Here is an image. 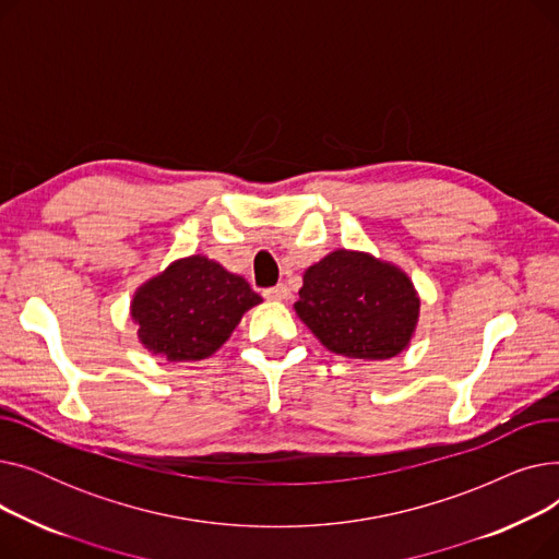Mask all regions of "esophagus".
<instances>
[{
	"label": "esophagus",
	"mask_w": 559,
	"mask_h": 559,
	"mask_svg": "<svg viewBox=\"0 0 559 559\" xmlns=\"http://www.w3.org/2000/svg\"><path fill=\"white\" fill-rule=\"evenodd\" d=\"M289 297H292V292L285 283H278L276 287L264 289V299H270V301H287Z\"/></svg>",
	"instance_id": "obj_1"
}]
</instances>
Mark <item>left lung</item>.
Masks as SVG:
<instances>
[{
  "label": "left lung",
  "mask_w": 559,
  "mask_h": 559,
  "mask_svg": "<svg viewBox=\"0 0 559 559\" xmlns=\"http://www.w3.org/2000/svg\"><path fill=\"white\" fill-rule=\"evenodd\" d=\"M419 304L413 281L396 264L337 249L306 270L295 310L333 354L388 360L413 340Z\"/></svg>",
  "instance_id": "obj_1"
}]
</instances>
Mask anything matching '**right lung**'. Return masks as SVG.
I'll list each match as a JSON object with an SVG mask.
<instances>
[{
    "label": "right lung",
    "mask_w": 559,
    "mask_h": 559,
    "mask_svg": "<svg viewBox=\"0 0 559 559\" xmlns=\"http://www.w3.org/2000/svg\"><path fill=\"white\" fill-rule=\"evenodd\" d=\"M260 301L242 276L205 255H190L135 289L131 317L152 354L169 362H197L211 358Z\"/></svg>",
    "instance_id": "1"
}]
</instances>
